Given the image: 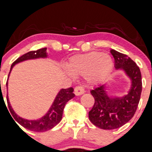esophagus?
Segmentation results:
<instances>
[{
	"label": "esophagus",
	"instance_id": "34e87169",
	"mask_svg": "<svg viewBox=\"0 0 152 152\" xmlns=\"http://www.w3.org/2000/svg\"><path fill=\"white\" fill-rule=\"evenodd\" d=\"M84 87H81V86H77V87H75L74 89V94L76 95H81L82 94L84 93Z\"/></svg>",
	"mask_w": 152,
	"mask_h": 152
}]
</instances>
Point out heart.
<instances>
[{
    "instance_id": "1",
    "label": "heart",
    "mask_w": 152,
    "mask_h": 152,
    "mask_svg": "<svg viewBox=\"0 0 152 152\" xmlns=\"http://www.w3.org/2000/svg\"><path fill=\"white\" fill-rule=\"evenodd\" d=\"M114 62L111 56L100 52L76 55L68 64L73 74L87 76L90 82H97L106 77L112 70Z\"/></svg>"
}]
</instances>
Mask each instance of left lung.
Returning <instances> with one entry per match:
<instances>
[{"label": "left lung", "mask_w": 152, "mask_h": 152, "mask_svg": "<svg viewBox=\"0 0 152 152\" xmlns=\"http://www.w3.org/2000/svg\"><path fill=\"white\" fill-rule=\"evenodd\" d=\"M115 68L123 69L132 80V87L125 96L109 97L105 91V84L91 90L95 103L89 112L90 122L99 128L114 130L128 122L138 108L142 91L141 73L139 67L126 55L111 49Z\"/></svg>", "instance_id": "obj_1"}]
</instances>
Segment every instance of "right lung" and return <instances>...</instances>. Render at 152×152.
Wrapping results in <instances>:
<instances>
[{"mask_svg":"<svg viewBox=\"0 0 152 152\" xmlns=\"http://www.w3.org/2000/svg\"><path fill=\"white\" fill-rule=\"evenodd\" d=\"M47 48H42V49H37L35 51H30L28 53L22 55L19 58H17L15 61L13 63L11 66L10 72L12 71L13 66L15 64L22 62L24 60H30V59H36L39 58V57H47ZM9 72V73H10ZM7 86V83H6ZM73 92V89L72 87H69L68 89H62L57 94L53 104L47 114L42 117L41 119H38V120H27V119H22L15 114L14 110L12 108L10 103L9 101L8 96L6 97L7 100L8 106L10 112L12 113L14 119L17 121L20 124H21L22 127L28 130L34 131V132H45L50 129L53 128L55 126L57 125L59 122L61 121L62 116H63V113L65 105L67 102L69 101L71 99L75 96Z\"/></svg>","mask_w":152,"mask_h":152,"instance_id":"1","label":"right lung"}]
</instances>
